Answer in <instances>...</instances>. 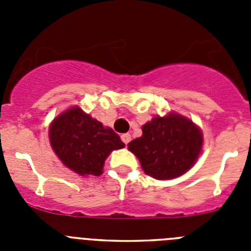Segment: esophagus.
I'll use <instances>...</instances> for the list:
<instances>
[{"label": "esophagus", "mask_w": 251, "mask_h": 251, "mask_svg": "<svg viewBox=\"0 0 251 251\" xmlns=\"http://www.w3.org/2000/svg\"><path fill=\"white\" fill-rule=\"evenodd\" d=\"M121 138H122V141L126 143V145H128L130 141V134H128V133H124V134H122L121 136Z\"/></svg>", "instance_id": "34e87169"}]
</instances>
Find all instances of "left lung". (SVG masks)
Listing matches in <instances>:
<instances>
[{
	"mask_svg": "<svg viewBox=\"0 0 251 251\" xmlns=\"http://www.w3.org/2000/svg\"><path fill=\"white\" fill-rule=\"evenodd\" d=\"M142 137L129 142L128 150L153 178H176L186 174L200 156L202 133L183 115L172 112L154 117L142 127Z\"/></svg>",
	"mask_w": 251,
	"mask_h": 251,
	"instance_id": "obj_1",
	"label": "left lung"
}]
</instances>
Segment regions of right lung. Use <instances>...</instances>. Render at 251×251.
<instances>
[{"mask_svg":"<svg viewBox=\"0 0 251 251\" xmlns=\"http://www.w3.org/2000/svg\"><path fill=\"white\" fill-rule=\"evenodd\" d=\"M49 138L60 161L80 176H100L109 153L124 147L112 128H105L79 106L57 115L50 124Z\"/></svg>","mask_w":251,"mask_h":251,"instance_id":"right-lung-1","label":"right lung"}]
</instances>
